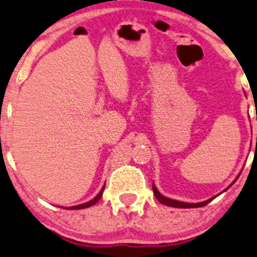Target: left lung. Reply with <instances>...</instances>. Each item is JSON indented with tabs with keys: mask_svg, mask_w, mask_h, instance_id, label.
I'll return each instance as SVG.
<instances>
[{
	"mask_svg": "<svg viewBox=\"0 0 257 257\" xmlns=\"http://www.w3.org/2000/svg\"><path fill=\"white\" fill-rule=\"evenodd\" d=\"M236 181V179H235ZM235 181L232 182V184L235 183ZM229 188V187H227ZM152 189H153V193H155V197L157 198V200L160 203H162V204L165 205H168V207H174V208H199V207H204V205H207L208 203H210L211 200L214 199V198H211V199H208L205 200V202H202V203H183V202H178V200H173V199H169V198H166L163 197L162 194H161L160 192L157 190V188H156L155 184L152 186Z\"/></svg>",
	"mask_w": 257,
	"mask_h": 257,
	"instance_id": "left-lung-1",
	"label": "left lung"
}]
</instances>
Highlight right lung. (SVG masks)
I'll return each mask as SVG.
<instances>
[{
	"mask_svg": "<svg viewBox=\"0 0 257 257\" xmlns=\"http://www.w3.org/2000/svg\"><path fill=\"white\" fill-rule=\"evenodd\" d=\"M104 188H105V186L102 187V189H101V190H100L99 194H97L96 197L94 198V199L90 200V202H88V203H84V204H80V205H75V207H70L69 209H84V208H88V207H91V205H94L95 203L99 202L100 198L102 197V192H104Z\"/></svg>",
	"mask_w": 257,
	"mask_h": 257,
	"instance_id": "obj_1",
	"label": "right lung"
}]
</instances>
